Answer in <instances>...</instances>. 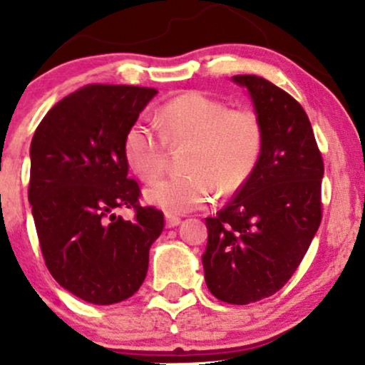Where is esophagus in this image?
<instances>
[{
	"label": "esophagus",
	"instance_id": "1",
	"mask_svg": "<svg viewBox=\"0 0 365 365\" xmlns=\"http://www.w3.org/2000/svg\"><path fill=\"white\" fill-rule=\"evenodd\" d=\"M180 223H182V220H180L178 216L166 215V226H168V228H175V226H178Z\"/></svg>",
	"mask_w": 365,
	"mask_h": 365
}]
</instances>
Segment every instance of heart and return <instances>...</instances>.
<instances>
[{"label": "heart", "instance_id": "obj_1", "mask_svg": "<svg viewBox=\"0 0 365 365\" xmlns=\"http://www.w3.org/2000/svg\"><path fill=\"white\" fill-rule=\"evenodd\" d=\"M161 132L137 120L123 133V156L142 182L163 175L168 144L185 145L187 175L161 180L145 199L168 215H185L212 202L216 188L233 194L245 185L261 161L264 127L252 110H230L221 99L190 91L159 108Z\"/></svg>", "mask_w": 365, "mask_h": 365}]
</instances>
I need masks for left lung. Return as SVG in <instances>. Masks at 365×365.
Returning a JSON list of instances; mask_svg holds the SVG:
<instances>
[{"label":"left lung","instance_id":"1","mask_svg":"<svg viewBox=\"0 0 365 365\" xmlns=\"http://www.w3.org/2000/svg\"><path fill=\"white\" fill-rule=\"evenodd\" d=\"M264 127L261 161L215 217H206L202 254L207 288L245 305L282 290L321 225V150L307 113L288 92L257 75H235Z\"/></svg>","mask_w":365,"mask_h":365}]
</instances>
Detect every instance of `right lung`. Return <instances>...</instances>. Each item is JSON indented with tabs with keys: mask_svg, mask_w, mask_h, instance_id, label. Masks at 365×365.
Returning a JSON list of instances; mask_svg holds the SVG:
<instances>
[{
	"mask_svg": "<svg viewBox=\"0 0 365 365\" xmlns=\"http://www.w3.org/2000/svg\"><path fill=\"white\" fill-rule=\"evenodd\" d=\"M156 94L91 83L54 104L32 137L29 202L41 252L53 278L86 302L116 304L139 290L165 228L159 209L140 206L121 148ZM118 207L133 208L134 220L116 217Z\"/></svg>",
	"mask_w": 365,
	"mask_h": 365,
	"instance_id": "add662e5",
	"label": "right lung"
}]
</instances>
